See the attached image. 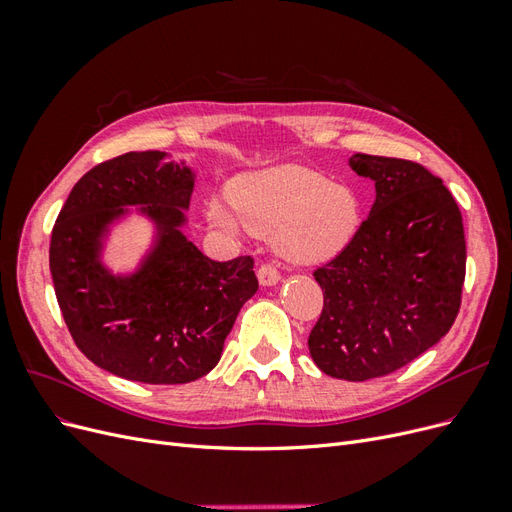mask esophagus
Listing matches in <instances>:
<instances>
[{
	"label": "esophagus",
	"mask_w": 512,
	"mask_h": 512,
	"mask_svg": "<svg viewBox=\"0 0 512 512\" xmlns=\"http://www.w3.org/2000/svg\"><path fill=\"white\" fill-rule=\"evenodd\" d=\"M280 280H282V275L273 265H260V269H258V282L262 286H275Z\"/></svg>",
	"instance_id": "esophagus-1"
}]
</instances>
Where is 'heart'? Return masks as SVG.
<instances>
[{
  "label": "heart",
  "mask_w": 512,
  "mask_h": 512,
  "mask_svg": "<svg viewBox=\"0 0 512 512\" xmlns=\"http://www.w3.org/2000/svg\"><path fill=\"white\" fill-rule=\"evenodd\" d=\"M230 211L218 198L207 203V220L224 230L241 224L271 237L275 250L294 265H316L337 256L361 226V200L350 185L322 173L280 164L239 175L228 188Z\"/></svg>",
  "instance_id": "obj_1"
}]
</instances>
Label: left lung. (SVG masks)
<instances>
[{
    "label": "left lung",
    "mask_w": 512,
    "mask_h": 512,
    "mask_svg": "<svg viewBox=\"0 0 512 512\" xmlns=\"http://www.w3.org/2000/svg\"><path fill=\"white\" fill-rule=\"evenodd\" d=\"M376 200L354 239L314 271L324 294L307 346L339 380L380 378L453 327L466 280V237L453 194L421 164L354 153Z\"/></svg>",
    "instance_id": "obj_1"
}]
</instances>
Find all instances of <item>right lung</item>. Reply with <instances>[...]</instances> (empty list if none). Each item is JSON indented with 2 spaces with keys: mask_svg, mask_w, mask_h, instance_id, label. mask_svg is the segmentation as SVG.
I'll return each instance as SVG.
<instances>
[{
  "mask_svg": "<svg viewBox=\"0 0 512 512\" xmlns=\"http://www.w3.org/2000/svg\"><path fill=\"white\" fill-rule=\"evenodd\" d=\"M164 151H130L74 185L51 235L49 265L61 314L91 363L145 384H185L218 365L239 309L258 290L254 260L207 258L183 235L194 170ZM128 206L157 237L132 274L101 262L110 226Z\"/></svg>",
  "mask_w": 512,
  "mask_h": 512,
  "instance_id": "add662e5",
  "label": "right lung"
}]
</instances>
